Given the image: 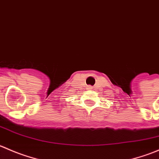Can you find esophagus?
Listing matches in <instances>:
<instances>
[{"instance_id":"1","label":"esophagus","mask_w":159,"mask_h":159,"mask_svg":"<svg viewBox=\"0 0 159 159\" xmlns=\"http://www.w3.org/2000/svg\"><path fill=\"white\" fill-rule=\"evenodd\" d=\"M87 89L88 90H92V87H91V86H88V87H87Z\"/></svg>"}]
</instances>
